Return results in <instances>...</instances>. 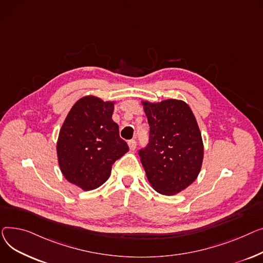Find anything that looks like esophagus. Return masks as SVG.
Returning <instances> with one entry per match:
<instances>
[{
    "instance_id": "obj_1",
    "label": "esophagus",
    "mask_w": 263,
    "mask_h": 263,
    "mask_svg": "<svg viewBox=\"0 0 263 263\" xmlns=\"http://www.w3.org/2000/svg\"><path fill=\"white\" fill-rule=\"evenodd\" d=\"M136 145H137V143H136L135 140H129L128 141V146H129L130 151H135L136 149Z\"/></svg>"
}]
</instances>
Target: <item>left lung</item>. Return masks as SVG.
<instances>
[{
    "instance_id": "8db88e82",
    "label": "left lung",
    "mask_w": 263,
    "mask_h": 263,
    "mask_svg": "<svg viewBox=\"0 0 263 263\" xmlns=\"http://www.w3.org/2000/svg\"><path fill=\"white\" fill-rule=\"evenodd\" d=\"M149 124V143L139 151L151 186L163 195H175L197 178L204 158V144L189 105L168 99L142 101Z\"/></svg>"
}]
</instances>
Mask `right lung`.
Wrapping results in <instances>:
<instances>
[{"instance_id": "obj_1", "label": "right lung", "mask_w": 263, "mask_h": 263, "mask_svg": "<svg viewBox=\"0 0 263 263\" xmlns=\"http://www.w3.org/2000/svg\"><path fill=\"white\" fill-rule=\"evenodd\" d=\"M116 101L86 96L70 109L56 144L60 171L84 191L99 188L109 178L116 160L128 152L112 120Z\"/></svg>"}]
</instances>
